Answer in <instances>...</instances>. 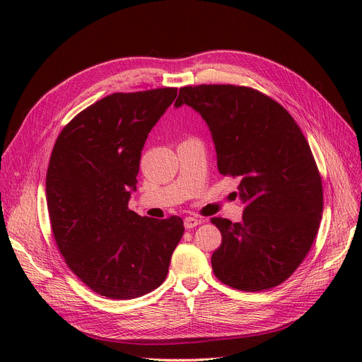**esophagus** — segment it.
Wrapping results in <instances>:
<instances>
[{
    "label": "esophagus",
    "mask_w": 362,
    "mask_h": 362,
    "mask_svg": "<svg viewBox=\"0 0 362 362\" xmlns=\"http://www.w3.org/2000/svg\"><path fill=\"white\" fill-rule=\"evenodd\" d=\"M202 221L198 220L197 217H186L185 218V229H194L198 224H201Z\"/></svg>",
    "instance_id": "34e87169"
}]
</instances>
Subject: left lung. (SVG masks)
Here are the masks:
<instances>
[{
	"label": "left lung",
	"mask_w": 362,
	"mask_h": 362,
	"mask_svg": "<svg viewBox=\"0 0 362 362\" xmlns=\"http://www.w3.org/2000/svg\"><path fill=\"white\" fill-rule=\"evenodd\" d=\"M183 104L210 129L220 173L240 177L242 220L211 218L221 232L214 274L246 292L279 286L307 257L322 214L321 179L305 136L279 103L251 88L185 86L175 107Z\"/></svg>",
	"instance_id": "8db88e82"
}]
</instances>
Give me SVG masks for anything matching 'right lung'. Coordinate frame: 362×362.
I'll return each instance as SVG.
<instances>
[{
  "instance_id": "right-lung-1",
  "label": "right lung",
  "mask_w": 362,
  "mask_h": 362,
  "mask_svg": "<svg viewBox=\"0 0 362 362\" xmlns=\"http://www.w3.org/2000/svg\"><path fill=\"white\" fill-rule=\"evenodd\" d=\"M176 97V88L108 95L54 145L45 183L52 233L70 270L101 296L157 289L183 236L180 217H141L127 206L148 133Z\"/></svg>"
}]
</instances>
